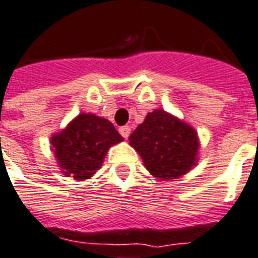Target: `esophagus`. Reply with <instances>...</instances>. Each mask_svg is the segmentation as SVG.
I'll use <instances>...</instances> for the list:
<instances>
[{"label":"esophagus","mask_w":258,"mask_h":258,"mask_svg":"<svg viewBox=\"0 0 258 258\" xmlns=\"http://www.w3.org/2000/svg\"><path fill=\"white\" fill-rule=\"evenodd\" d=\"M119 133H121V136L123 137V139H127V137H129V135H131V127L129 126L119 127Z\"/></svg>","instance_id":"1"}]
</instances>
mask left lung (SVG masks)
I'll use <instances>...</instances> for the list:
<instances>
[{
	"instance_id": "left-lung-1",
	"label": "left lung",
	"mask_w": 258,
	"mask_h": 258,
	"mask_svg": "<svg viewBox=\"0 0 258 258\" xmlns=\"http://www.w3.org/2000/svg\"><path fill=\"white\" fill-rule=\"evenodd\" d=\"M129 141L147 170L159 179H177L197 163V132L160 108L147 114Z\"/></svg>"
}]
</instances>
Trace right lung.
Here are the masks:
<instances>
[{"label":"right lung","mask_w":258,"mask_h":258,"mask_svg":"<svg viewBox=\"0 0 258 258\" xmlns=\"http://www.w3.org/2000/svg\"><path fill=\"white\" fill-rule=\"evenodd\" d=\"M122 140L108 119L83 113L51 137V145L61 173L83 181L99 170L108 148Z\"/></svg>","instance_id":"add662e5"}]
</instances>
